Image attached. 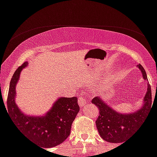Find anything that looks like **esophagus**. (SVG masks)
I'll return each mask as SVG.
<instances>
[{
	"mask_svg": "<svg viewBox=\"0 0 157 157\" xmlns=\"http://www.w3.org/2000/svg\"><path fill=\"white\" fill-rule=\"evenodd\" d=\"M78 103L80 105V107H83L85 106V104L87 103V98L84 96V95H80V97H79L78 99Z\"/></svg>",
	"mask_w": 157,
	"mask_h": 157,
	"instance_id": "esophagus-1",
	"label": "esophagus"
}]
</instances>
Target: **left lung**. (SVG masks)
Wrapping results in <instances>:
<instances>
[{"instance_id":"8db88e82","label":"left lung","mask_w":157,"mask_h":157,"mask_svg":"<svg viewBox=\"0 0 157 157\" xmlns=\"http://www.w3.org/2000/svg\"><path fill=\"white\" fill-rule=\"evenodd\" d=\"M137 67L142 73L143 78L148 80L145 70L139 64ZM144 98V104L138 111L131 114H120L114 111L99 97L92 99V103L99 108V117L95 121L99 135L106 141L111 143H122L126 137L134 133L137 126L142 123L152 109V92L149 83Z\"/></svg>"}]
</instances>
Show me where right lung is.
I'll use <instances>...</instances> for the list:
<instances>
[{
	"instance_id": "obj_1",
	"label": "right lung",
	"mask_w": 157,
	"mask_h": 157,
	"mask_svg": "<svg viewBox=\"0 0 157 157\" xmlns=\"http://www.w3.org/2000/svg\"><path fill=\"white\" fill-rule=\"evenodd\" d=\"M27 65L28 62H25L20 65L11 80L7 99L8 112L23 134L34 144L45 148L54 147L70 134L72 123L80 111L77 98H59L45 116L32 117L23 114L15 102L16 84L20 72Z\"/></svg>"
}]
</instances>
